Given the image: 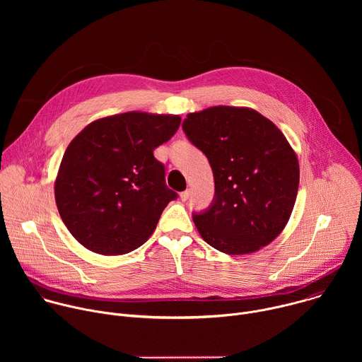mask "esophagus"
Wrapping results in <instances>:
<instances>
[{
  "label": "esophagus",
  "mask_w": 362,
  "mask_h": 362,
  "mask_svg": "<svg viewBox=\"0 0 362 362\" xmlns=\"http://www.w3.org/2000/svg\"><path fill=\"white\" fill-rule=\"evenodd\" d=\"M189 196H190V190H185V192H182L180 193V199L185 202V200H187L189 199Z\"/></svg>",
  "instance_id": "34e87169"
}]
</instances>
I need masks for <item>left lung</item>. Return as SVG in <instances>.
<instances>
[{
	"mask_svg": "<svg viewBox=\"0 0 362 362\" xmlns=\"http://www.w3.org/2000/svg\"><path fill=\"white\" fill-rule=\"evenodd\" d=\"M208 158L215 199L193 222L206 243L226 255L269 245L293 211L299 163L284 133L249 107L214 106L189 113L182 124Z\"/></svg>",
	"mask_w": 362,
	"mask_h": 362,
	"instance_id": "8db88e82",
	"label": "left lung"
}]
</instances>
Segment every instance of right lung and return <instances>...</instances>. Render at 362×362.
<instances>
[{"label": "right lung", "instance_id": "right-lung-1", "mask_svg": "<svg viewBox=\"0 0 362 362\" xmlns=\"http://www.w3.org/2000/svg\"><path fill=\"white\" fill-rule=\"evenodd\" d=\"M177 115L127 112L87 124L69 144L54 182L59 214L78 243L100 255L141 246L176 199L153 150L180 126Z\"/></svg>", "mask_w": 362, "mask_h": 362}]
</instances>
